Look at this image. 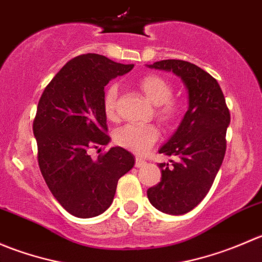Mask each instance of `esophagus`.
I'll return each instance as SVG.
<instances>
[{"mask_svg": "<svg viewBox=\"0 0 262 262\" xmlns=\"http://www.w3.org/2000/svg\"><path fill=\"white\" fill-rule=\"evenodd\" d=\"M144 163H146V161H144L143 158H139V157L136 158V167H142Z\"/></svg>", "mask_w": 262, "mask_h": 262, "instance_id": "34e87169", "label": "esophagus"}]
</instances>
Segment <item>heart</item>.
I'll use <instances>...</instances> for the list:
<instances>
[{
    "mask_svg": "<svg viewBox=\"0 0 262 262\" xmlns=\"http://www.w3.org/2000/svg\"><path fill=\"white\" fill-rule=\"evenodd\" d=\"M138 87L155 105L153 114L162 125L171 126L180 119L182 104L173 97V84L170 80L157 73H147L138 80ZM118 84L112 83L102 97V109L109 120L118 119L116 112ZM160 137V130L155 124H126L114 132V141L118 146L137 155L146 153Z\"/></svg>",
    "mask_w": 262,
    "mask_h": 262,
    "instance_id": "1",
    "label": "heart"
}]
</instances>
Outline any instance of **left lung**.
<instances>
[{
	"instance_id": "1",
	"label": "left lung",
	"mask_w": 262,
	"mask_h": 262,
	"mask_svg": "<svg viewBox=\"0 0 262 262\" xmlns=\"http://www.w3.org/2000/svg\"><path fill=\"white\" fill-rule=\"evenodd\" d=\"M172 71L189 91V110L172 138L160 149L178 161L160 163L161 181L147 190L156 209L180 215L194 209L212 187L226 155L231 114L215 78L181 59H165L149 66Z\"/></svg>"
}]
</instances>
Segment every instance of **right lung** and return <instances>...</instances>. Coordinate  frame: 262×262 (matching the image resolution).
<instances>
[{"mask_svg": "<svg viewBox=\"0 0 262 262\" xmlns=\"http://www.w3.org/2000/svg\"><path fill=\"white\" fill-rule=\"evenodd\" d=\"M132 68L105 55L81 54L63 66L39 100L33 121L39 168L53 196L78 218L104 213L118 180L134 165L133 155L121 147L90 156V149L110 141L104 87Z\"/></svg>", "mask_w": 262, "mask_h": 262, "instance_id": "add662e5", "label": "right lung"}]
</instances>
